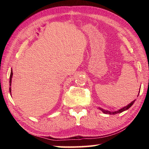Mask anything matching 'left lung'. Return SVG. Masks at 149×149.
Instances as JSON below:
<instances>
[{
	"instance_id": "1",
	"label": "left lung",
	"mask_w": 149,
	"mask_h": 149,
	"mask_svg": "<svg viewBox=\"0 0 149 149\" xmlns=\"http://www.w3.org/2000/svg\"><path fill=\"white\" fill-rule=\"evenodd\" d=\"M140 89H141V87H140ZM139 93H140V90H139ZM135 100H133V101H132V102H130V104H127V106H126V107H123L122 108H121V109L118 110L117 111H114V112H110V111L106 110L104 109H103V108H100V107H99V109L101 110L103 113H104V114H118V113H121V112H123V111H125V110L129 109V108L133 104V103L135 102Z\"/></svg>"
}]
</instances>
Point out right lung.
Listing matches in <instances>:
<instances>
[{
    "label": "right lung",
    "mask_w": 149,
    "mask_h": 149,
    "mask_svg": "<svg viewBox=\"0 0 149 149\" xmlns=\"http://www.w3.org/2000/svg\"><path fill=\"white\" fill-rule=\"evenodd\" d=\"M12 75H13V72H12V70L11 72H10V88H9V90H10V95H11V84H12Z\"/></svg>",
    "instance_id": "1"
}]
</instances>
